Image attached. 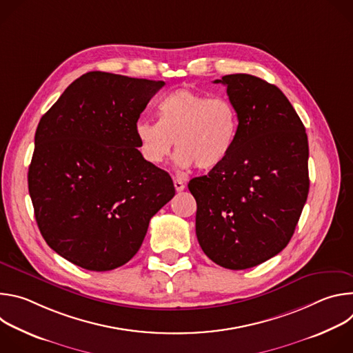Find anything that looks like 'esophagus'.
I'll return each instance as SVG.
<instances>
[{
	"label": "esophagus",
	"instance_id": "obj_1",
	"mask_svg": "<svg viewBox=\"0 0 353 353\" xmlns=\"http://www.w3.org/2000/svg\"><path fill=\"white\" fill-rule=\"evenodd\" d=\"M173 183H174V188H176L177 192H180V191H183L185 188V184L181 180H179V179H174Z\"/></svg>",
	"mask_w": 353,
	"mask_h": 353
}]
</instances>
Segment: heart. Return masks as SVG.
I'll return each instance as SVG.
<instances>
[{"label": "heart", "mask_w": 353, "mask_h": 353, "mask_svg": "<svg viewBox=\"0 0 353 353\" xmlns=\"http://www.w3.org/2000/svg\"><path fill=\"white\" fill-rule=\"evenodd\" d=\"M159 121L139 119L134 125L142 159L162 166L176 141V163L212 170L222 165L236 142L239 116L226 97H211L188 88L165 96L158 105Z\"/></svg>", "instance_id": "heart-1"}]
</instances>
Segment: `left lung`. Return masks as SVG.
<instances>
[{
    "instance_id": "obj_1",
    "label": "left lung",
    "mask_w": 353,
    "mask_h": 353,
    "mask_svg": "<svg viewBox=\"0 0 353 353\" xmlns=\"http://www.w3.org/2000/svg\"><path fill=\"white\" fill-rule=\"evenodd\" d=\"M214 82L226 85L239 131L226 161L188 183L195 233L215 264L247 270L281 253L294 233L310 185L307 134L275 85L248 74Z\"/></svg>"
}]
</instances>
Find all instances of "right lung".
<instances>
[{"label": "right lung", "mask_w": 353, "mask_h": 353, "mask_svg": "<svg viewBox=\"0 0 353 353\" xmlns=\"http://www.w3.org/2000/svg\"><path fill=\"white\" fill-rule=\"evenodd\" d=\"M163 85L86 72L39 121L28 173L34 218L46 243L81 268L128 263L174 196L172 177L142 159L134 134Z\"/></svg>", "instance_id": "add662e5"}]
</instances>
